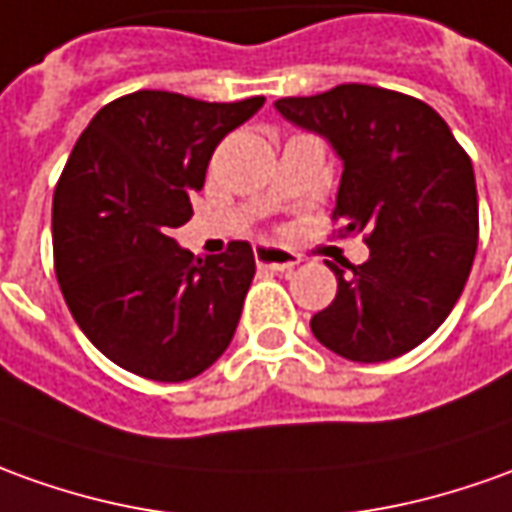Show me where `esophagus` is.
<instances>
[{"label":"esophagus","mask_w":512,"mask_h":512,"mask_svg":"<svg viewBox=\"0 0 512 512\" xmlns=\"http://www.w3.org/2000/svg\"><path fill=\"white\" fill-rule=\"evenodd\" d=\"M253 256H256V264H259L262 270H278V273L292 270V267L298 264V256H295V253L273 248V245H259V248L253 250Z\"/></svg>","instance_id":"1"}]
</instances>
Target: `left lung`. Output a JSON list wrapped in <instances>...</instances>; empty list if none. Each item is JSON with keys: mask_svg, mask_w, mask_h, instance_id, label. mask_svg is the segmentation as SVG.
<instances>
[{"mask_svg": "<svg viewBox=\"0 0 512 512\" xmlns=\"http://www.w3.org/2000/svg\"><path fill=\"white\" fill-rule=\"evenodd\" d=\"M276 108L343 158L334 220L370 248L365 264L326 262L337 295L312 317V334L351 362L407 354L449 317L474 264L471 158L435 108L390 88L343 83Z\"/></svg>", "mask_w": 512, "mask_h": 512, "instance_id": "8db88e82", "label": "left lung"}]
</instances>
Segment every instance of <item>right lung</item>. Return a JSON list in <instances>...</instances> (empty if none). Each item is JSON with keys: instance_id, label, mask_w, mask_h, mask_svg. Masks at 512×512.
Here are the masks:
<instances>
[{"instance_id": "right-lung-1", "label": "right lung", "mask_w": 512, "mask_h": 512, "mask_svg": "<svg viewBox=\"0 0 512 512\" xmlns=\"http://www.w3.org/2000/svg\"><path fill=\"white\" fill-rule=\"evenodd\" d=\"M264 97L203 102L133 91L80 133L52 197L55 276L94 348L153 382H186L234 337L256 273L248 242L200 259L172 239L214 147Z\"/></svg>"}]
</instances>
